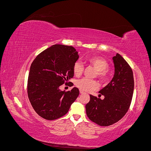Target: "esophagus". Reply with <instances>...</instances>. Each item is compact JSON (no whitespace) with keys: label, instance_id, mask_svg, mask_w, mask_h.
<instances>
[{"label":"esophagus","instance_id":"esophagus-1","mask_svg":"<svg viewBox=\"0 0 151 151\" xmlns=\"http://www.w3.org/2000/svg\"><path fill=\"white\" fill-rule=\"evenodd\" d=\"M79 91H80V93H81V94H83V93H84V91H82V90H80Z\"/></svg>","mask_w":151,"mask_h":151}]
</instances>
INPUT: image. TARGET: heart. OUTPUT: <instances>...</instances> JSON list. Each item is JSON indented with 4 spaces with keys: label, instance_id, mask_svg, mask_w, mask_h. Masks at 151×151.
<instances>
[{
    "label": "heart",
    "instance_id": "obj_1",
    "mask_svg": "<svg viewBox=\"0 0 151 151\" xmlns=\"http://www.w3.org/2000/svg\"><path fill=\"white\" fill-rule=\"evenodd\" d=\"M90 64L97 70L96 76L101 81H106L108 78V72L107 68L109 64L107 61L102 57H93L88 59ZM83 65L81 62L77 61L73 65V72L76 76H80L83 72ZM76 86L83 91L89 92L93 90H96L98 88V84L95 80H91L87 78H82L77 81Z\"/></svg>",
    "mask_w": 151,
    "mask_h": 151
}]
</instances>
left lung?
I'll return each instance as SVG.
<instances>
[{
  "instance_id": "1",
  "label": "left lung",
  "mask_w": 151,
  "mask_h": 151,
  "mask_svg": "<svg viewBox=\"0 0 151 151\" xmlns=\"http://www.w3.org/2000/svg\"><path fill=\"white\" fill-rule=\"evenodd\" d=\"M115 74L109 83L99 91L101 98L90 95L86 105L89 119L100 126H109L119 121L129 110L133 96L134 80L130 65L120 54L113 57Z\"/></svg>"
}]
</instances>
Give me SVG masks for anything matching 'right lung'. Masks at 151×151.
<instances>
[{"label": "right lung", "mask_w": 151, "mask_h": 151, "mask_svg": "<svg viewBox=\"0 0 151 151\" xmlns=\"http://www.w3.org/2000/svg\"><path fill=\"white\" fill-rule=\"evenodd\" d=\"M79 56L71 46L54 45L45 50L32 62L28 80L29 101L38 115L48 120L65 115L79 94V89H60L72 78L73 65Z\"/></svg>", "instance_id": "right-lung-1"}]
</instances>
